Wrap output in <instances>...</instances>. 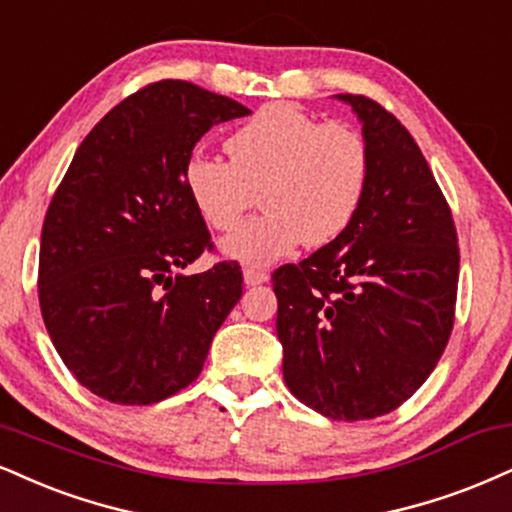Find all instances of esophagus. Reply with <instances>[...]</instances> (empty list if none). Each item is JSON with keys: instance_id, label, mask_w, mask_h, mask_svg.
<instances>
[{"instance_id": "1", "label": "esophagus", "mask_w": 512, "mask_h": 512, "mask_svg": "<svg viewBox=\"0 0 512 512\" xmlns=\"http://www.w3.org/2000/svg\"><path fill=\"white\" fill-rule=\"evenodd\" d=\"M243 279H245V286H260V283H264L269 279L267 274L260 272V269H243Z\"/></svg>"}]
</instances>
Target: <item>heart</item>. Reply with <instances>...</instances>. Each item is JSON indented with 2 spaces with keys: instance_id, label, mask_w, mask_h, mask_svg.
Masks as SVG:
<instances>
[{
  "instance_id": "obj_1",
  "label": "heart",
  "mask_w": 512,
  "mask_h": 512,
  "mask_svg": "<svg viewBox=\"0 0 512 512\" xmlns=\"http://www.w3.org/2000/svg\"><path fill=\"white\" fill-rule=\"evenodd\" d=\"M224 150L229 162L190 157L183 186L214 231L236 229L262 190L267 212L221 243L231 260L264 267L298 243H331L348 231L365 200L372 155L350 123H322L295 104L274 102L236 128Z\"/></svg>"
}]
</instances>
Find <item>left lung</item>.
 I'll return each mask as SVG.
<instances>
[{"label":"left lung","mask_w":512,"mask_h":512,"mask_svg":"<svg viewBox=\"0 0 512 512\" xmlns=\"http://www.w3.org/2000/svg\"><path fill=\"white\" fill-rule=\"evenodd\" d=\"M353 107L372 155L348 231L272 274L283 379L331 420H372L434 372L453 329L458 233L408 128L362 95Z\"/></svg>","instance_id":"1"}]
</instances>
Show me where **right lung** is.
<instances>
[{"instance_id": "add662e5", "label": "right lung", "mask_w": 512, "mask_h": 512, "mask_svg": "<svg viewBox=\"0 0 512 512\" xmlns=\"http://www.w3.org/2000/svg\"><path fill=\"white\" fill-rule=\"evenodd\" d=\"M188 80L133 92L97 123L49 202L38 295L64 365L85 389L152 405L193 384L243 295L238 262L181 274L212 250L183 186L197 140L248 116Z\"/></svg>"}]
</instances>
